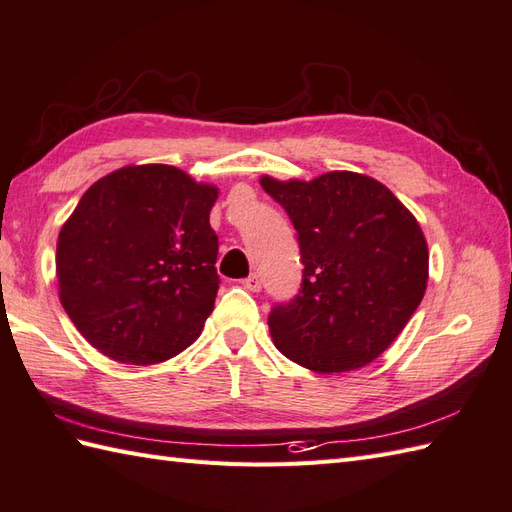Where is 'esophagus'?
Wrapping results in <instances>:
<instances>
[{
  "mask_svg": "<svg viewBox=\"0 0 512 512\" xmlns=\"http://www.w3.org/2000/svg\"><path fill=\"white\" fill-rule=\"evenodd\" d=\"M243 286L247 291H260V286H263V282H260V278L256 276V273H252V276H247L245 280H243Z\"/></svg>",
  "mask_w": 512,
  "mask_h": 512,
  "instance_id": "1",
  "label": "esophagus"
}]
</instances>
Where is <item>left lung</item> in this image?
<instances>
[{"label": "left lung", "instance_id": "obj_1", "mask_svg": "<svg viewBox=\"0 0 512 512\" xmlns=\"http://www.w3.org/2000/svg\"><path fill=\"white\" fill-rule=\"evenodd\" d=\"M260 186L286 210L302 254V289L269 313L273 345L317 373L354 371L404 330L428 284V243L384 184L352 171Z\"/></svg>", "mask_w": 512, "mask_h": 512}]
</instances>
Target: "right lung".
I'll list each match as a JSON object with an SVG mask.
<instances>
[{"instance_id":"add662e5","label":"right lung","mask_w":512,"mask_h":512,"mask_svg":"<svg viewBox=\"0 0 512 512\" xmlns=\"http://www.w3.org/2000/svg\"><path fill=\"white\" fill-rule=\"evenodd\" d=\"M217 186L171 165L123 167L82 195L58 234L60 304L104 356L169 360L204 330L219 289Z\"/></svg>"}]
</instances>
